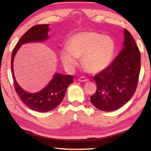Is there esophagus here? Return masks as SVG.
Segmentation results:
<instances>
[{
    "instance_id": "esophagus-1",
    "label": "esophagus",
    "mask_w": 151,
    "mask_h": 151,
    "mask_svg": "<svg viewBox=\"0 0 151 151\" xmlns=\"http://www.w3.org/2000/svg\"><path fill=\"white\" fill-rule=\"evenodd\" d=\"M78 81L79 82H82V83H83V82H87V81H88L89 79L87 78L86 77H84V76H82V77H80V78L78 79Z\"/></svg>"
}]
</instances>
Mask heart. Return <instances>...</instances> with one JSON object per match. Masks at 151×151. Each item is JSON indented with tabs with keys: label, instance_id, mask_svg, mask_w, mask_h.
<instances>
[{
	"label": "heart",
	"instance_id": "1",
	"mask_svg": "<svg viewBox=\"0 0 151 151\" xmlns=\"http://www.w3.org/2000/svg\"><path fill=\"white\" fill-rule=\"evenodd\" d=\"M116 50L111 37L95 32L85 31L74 35L60 50L64 66L73 69L82 56V64L90 73H98L106 68L113 59Z\"/></svg>",
	"mask_w": 151,
	"mask_h": 151
}]
</instances>
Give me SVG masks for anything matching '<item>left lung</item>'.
Segmentation results:
<instances>
[{
  "instance_id": "1",
  "label": "left lung",
  "mask_w": 151,
  "mask_h": 151,
  "mask_svg": "<svg viewBox=\"0 0 151 151\" xmlns=\"http://www.w3.org/2000/svg\"><path fill=\"white\" fill-rule=\"evenodd\" d=\"M121 50L111 65L94 76L96 91L91 96L93 105L102 111H115L133 96L140 68V53L132 35L124 29Z\"/></svg>"
}]
</instances>
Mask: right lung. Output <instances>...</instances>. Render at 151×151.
<instances>
[{"instance_id": "obj_1", "label": "right lung", "mask_w": 151, "mask_h": 151, "mask_svg": "<svg viewBox=\"0 0 151 151\" xmlns=\"http://www.w3.org/2000/svg\"><path fill=\"white\" fill-rule=\"evenodd\" d=\"M49 30V24L36 25L30 28L20 38L11 57V70L15 91L25 105L33 111L40 112L52 111L62 102L68 86L73 83V76L55 73L45 87L37 93H31L24 90L18 84L14 76L13 63L15 55L22 45L32 42L47 41Z\"/></svg>"}]
</instances>
